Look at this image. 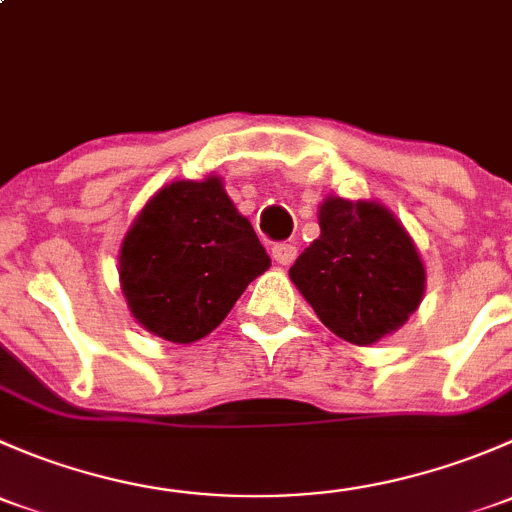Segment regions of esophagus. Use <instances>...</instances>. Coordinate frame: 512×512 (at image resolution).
<instances>
[{"label": "esophagus", "mask_w": 512, "mask_h": 512, "mask_svg": "<svg viewBox=\"0 0 512 512\" xmlns=\"http://www.w3.org/2000/svg\"><path fill=\"white\" fill-rule=\"evenodd\" d=\"M272 257H275L280 265H292V262L297 260V247H294V242H277V245L272 247Z\"/></svg>", "instance_id": "obj_1"}]
</instances>
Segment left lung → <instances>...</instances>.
Returning <instances> with one entry per match:
<instances>
[{
    "mask_svg": "<svg viewBox=\"0 0 512 512\" xmlns=\"http://www.w3.org/2000/svg\"><path fill=\"white\" fill-rule=\"evenodd\" d=\"M322 235L289 267L317 317L347 342H379L421 304L423 272L409 232L376 203L324 200Z\"/></svg>",
    "mask_w": 512,
    "mask_h": 512,
    "instance_id": "left-lung-1",
    "label": "left lung"
}]
</instances>
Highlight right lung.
Masks as SVG:
<instances>
[{
    "label": "right lung",
    "mask_w": 512,
    "mask_h": 512,
    "mask_svg": "<svg viewBox=\"0 0 512 512\" xmlns=\"http://www.w3.org/2000/svg\"><path fill=\"white\" fill-rule=\"evenodd\" d=\"M267 267L270 255L218 178L160 190L121 247V287L133 317L175 344L213 332Z\"/></svg>",
    "instance_id": "obj_1"
}]
</instances>
